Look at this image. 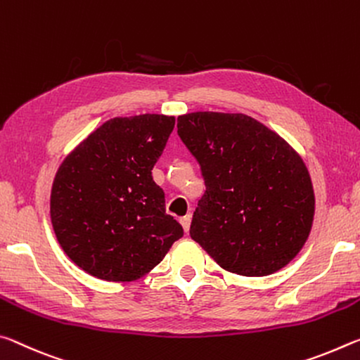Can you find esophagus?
<instances>
[{
	"instance_id": "esophagus-1",
	"label": "esophagus",
	"mask_w": 360,
	"mask_h": 360,
	"mask_svg": "<svg viewBox=\"0 0 360 360\" xmlns=\"http://www.w3.org/2000/svg\"><path fill=\"white\" fill-rule=\"evenodd\" d=\"M180 223H181V226H184L185 233L190 231V225H191V215H185V217H181V219H180Z\"/></svg>"
}]
</instances>
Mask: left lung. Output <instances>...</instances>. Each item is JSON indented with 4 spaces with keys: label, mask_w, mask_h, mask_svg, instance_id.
Segmentation results:
<instances>
[{
    "label": "left lung",
    "mask_w": 360,
    "mask_h": 360,
    "mask_svg": "<svg viewBox=\"0 0 360 360\" xmlns=\"http://www.w3.org/2000/svg\"><path fill=\"white\" fill-rule=\"evenodd\" d=\"M176 134L205 184L190 236L223 269L273 274L308 239L314 191L298 153L247 115L179 116Z\"/></svg>",
    "instance_id": "obj_1"
}]
</instances>
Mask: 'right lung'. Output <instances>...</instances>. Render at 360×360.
<instances>
[{"label": "right lung", "mask_w": 360, "mask_h": 360, "mask_svg": "<svg viewBox=\"0 0 360 360\" xmlns=\"http://www.w3.org/2000/svg\"><path fill=\"white\" fill-rule=\"evenodd\" d=\"M174 116L113 117L65 158L51 193V220L70 260L103 281L139 279L184 228L166 214L151 170Z\"/></svg>", "instance_id": "add662e5"}]
</instances>
